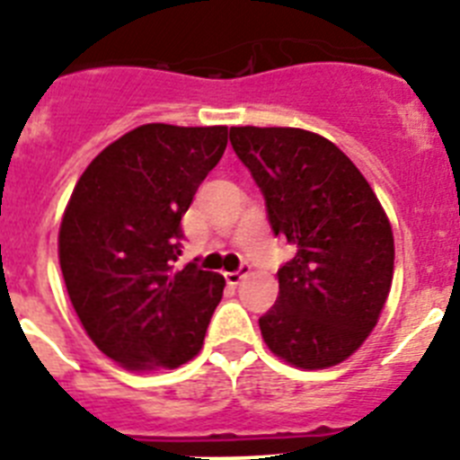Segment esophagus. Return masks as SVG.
Instances as JSON below:
<instances>
[{
	"mask_svg": "<svg viewBox=\"0 0 460 460\" xmlns=\"http://www.w3.org/2000/svg\"><path fill=\"white\" fill-rule=\"evenodd\" d=\"M248 273H250V266L248 264H241V269H238V271L224 273V278H226V283H229V285H238L243 280V278L248 276Z\"/></svg>",
	"mask_w": 460,
	"mask_h": 460,
	"instance_id": "1",
	"label": "esophagus"
}]
</instances>
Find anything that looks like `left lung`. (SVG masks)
<instances>
[{"mask_svg": "<svg viewBox=\"0 0 460 460\" xmlns=\"http://www.w3.org/2000/svg\"><path fill=\"white\" fill-rule=\"evenodd\" d=\"M231 146L266 203L273 236L295 257L278 269V299L260 318L266 346L302 369L360 349L393 283L391 222L346 154L302 128L238 126Z\"/></svg>", "mask_w": 460, "mask_h": 460, "instance_id": "1", "label": "left lung"}]
</instances>
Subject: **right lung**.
<instances>
[{"instance_id":"1","label":"right lung","mask_w":460,"mask_h":460,"mask_svg":"<svg viewBox=\"0 0 460 460\" xmlns=\"http://www.w3.org/2000/svg\"><path fill=\"white\" fill-rule=\"evenodd\" d=\"M226 126L146 123L93 158L65 210L58 254L93 343L126 369H175L203 346L224 292L182 254V217L226 149Z\"/></svg>"}]
</instances>
